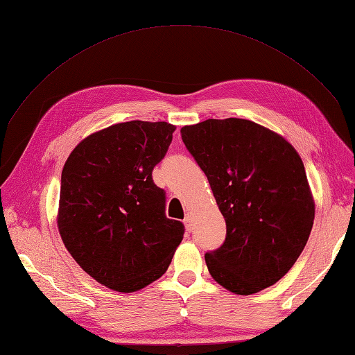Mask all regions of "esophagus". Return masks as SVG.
I'll return each mask as SVG.
<instances>
[{
  "instance_id": "1",
  "label": "esophagus",
  "mask_w": 355,
  "mask_h": 355,
  "mask_svg": "<svg viewBox=\"0 0 355 355\" xmlns=\"http://www.w3.org/2000/svg\"><path fill=\"white\" fill-rule=\"evenodd\" d=\"M184 224H185V227H187V230H188V232L193 229V220H191V215H187L185 220H184Z\"/></svg>"
}]
</instances>
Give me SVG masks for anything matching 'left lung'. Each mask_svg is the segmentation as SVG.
I'll list each match as a JSON object with an SVG mask.
<instances>
[{
	"label": "left lung",
	"instance_id": "obj_1",
	"mask_svg": "<svg viewBox=\"0 0 355 355\" xmlns=\"http://www.w3.org/2000/svg\"><path fill=\"white\" fill-rule=\"evenodd\" d=\"M180 134L226 220L224 244L205 254L211 277L238 295L272 286L297 262L313 227L315 200L298 152L245 119H207Z\"/></svg>",
	"mask_w": 355,
	"mask_h": 355
}]
</instances>
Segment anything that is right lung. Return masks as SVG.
<instances>
[{
	"instance_id": "obj_1",
	"label": "right lung",
	"mask_w": 355,
	"mask_h": 355,
	"mask_svg": "<svg viewBox=\"0 0 355 355\" xmlns=\"http://www.w3.org/2000/svg\"><path fill=\"white\" fill-rule=\"evenodd\" d=\"M176 126L116 123L75 146L62 171L57 227L75 262L116 292H135L167 271L184 224L166 217L152 170Z\"/></svg>"
}]
</instances>
